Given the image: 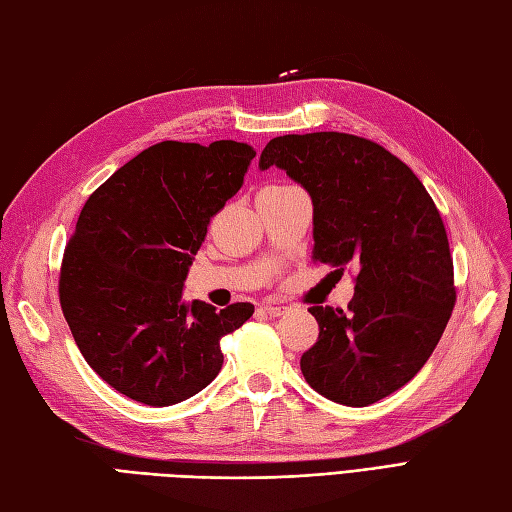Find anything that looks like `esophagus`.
Wrapping results in <instances>:
<instances>
[{"instance_id":"34e87169","label":"esophagus","mask_w":512,"mask_h":512,"mask_svg":"<svg viewBox=\"0 0 512 512\" xmlns=\"http://www.w3.org/2000/svg\"><path fill=\"white\" fill-rule=\"evenodd\" d=\"M260 310H263V313H265V315H269V317H280V315H284V313H286V306L267 302V304L260 306Z\"/></svg>"}]
</instances>
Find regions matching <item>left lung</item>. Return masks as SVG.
<instances>
[{
  "label": "left lung",
  "mask_w": 512,
  "mask_h": 512,
  "mask_svg": "<svg viewBox=\"0 0 512 512\" xmlns=\"http://www.w3.org/2000/svg\"><path fill=\"white\" fill-rule=\"evenodd\" d=\"M260 171L278 167L313 199V256L352 265L347 310L308 308L319 339L299 367L328 400L369 406L402 389L434 352L456 302L443 219L410 167L378 143L343 132L286 134Z\"/></svg>",
  "instance_id": "1"
}]
</instances>
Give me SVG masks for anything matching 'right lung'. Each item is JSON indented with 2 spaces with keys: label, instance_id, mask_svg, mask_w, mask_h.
I'll list each match as a JSON object with an SVG mask.
<instances>
[{
  "label": "right lung",
  "instance_id": "obj_1",
  "mask_svg": "<svg viewBox=\"0 0 512 512\" xmlns=\"http://www.w3.org/2000/svg\"><path fill=\"white\" fill-rule=\"evenodd\" d=\"M256 152L245 143L162 141L86 199L60 269V306L86 363L147 406L189 400L223 365L221 336L254 315L184 302L210 217L239 193Z\"/></svg>",
  "mask_w": 512,
  "mask_h": 512
}]
</instances>
